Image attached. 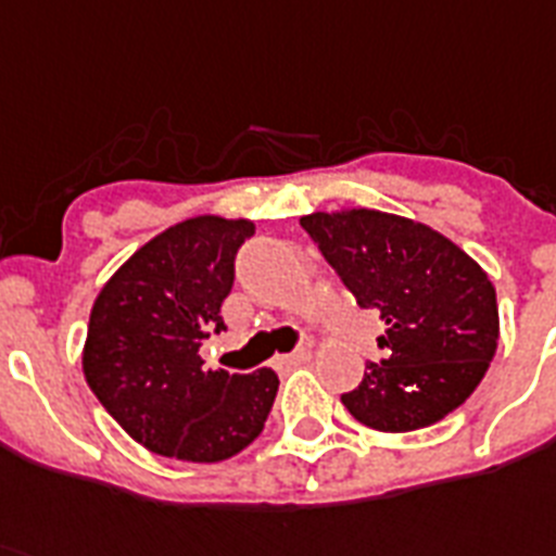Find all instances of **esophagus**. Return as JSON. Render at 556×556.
<instances>
[{
	"label": "esophagus",
	"mask_w": 556,
	"mask_h": 556,
	"mask_svg": "<svg viewBox=\"0 0 556 556\" xmlns=\"http://www.w3.org/2000/svg\"><path fill=\"white\" fill-rule=\"evenodd\" d=\"M282 365L286 367H300L305 365V362H311V348H300V350H293L291 356H282L279 358Z\"/></svg>",
	"instance_id": "34e87169"
}]
</instances>
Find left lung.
Returning a JSON list of instances; mask_svg holds the SVG:
<instances>
[{"label": "left lung", "mask_w": 556, "mask_h": 556, "mask_svg": "<svg viewBox=\"0 0 556 556\" xmlns=\"http://www.w3.org/2000/svg\"><path fill=\"white\" fill-rule=\"evenodd\" d=\"M300 226L358 307L379 311L381 362L342 395L381 432H409L458 409L497 350V296L472 256L424 223L372 208L307 214Z\"/></svg>", "instance_id": "left-lung-1"}]
</instances>
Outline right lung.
Wrapping results in <instances>:
<instances>
[{
    "label": "right lung",
    "mask_w": 556,
    "mask_h": 556,
    "mask_svg": "<svg viewBox=\"0 0 556 556\" xmlns=\"http://www.w3.org/2000/svg\"><path fill=\"white\" fill-rule=\"evenodd\" d=\"M251 220L194 217L135 251L101 288L84 344V379L106 413L147 450L214 464L265 427L277 372L206 370L200 348L226 330L220 307L235 286Z\"/></svg>",
    "instance_id": "1"
}]
</instances>
